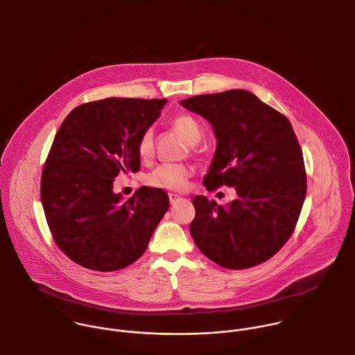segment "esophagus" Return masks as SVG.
Masks as SVG:
<instances>
[{
	"instance_id": "1",
	"label": "esophagus",
	"mask_w": 355,
	"mask_h": 355,
	"mask_svg": "<svg viewBox=\"0 0 355 355\" xmlns=\"http://www.w3.org/2000/svg\"><path fill=\"white\" fill-rule=\"evenodd\" d=\"M168 199H170V203H171V205H174V203H175V202H178L181 198H180L178 195H175V193H170V195H168Z\"/></svg>"
}]
</instances>
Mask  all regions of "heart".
Masks as SVG:
<instances>
[{
  "label": "heart",
  "instance_id": "b5f03b06",
  "mask_svg": "<svg viewBox=\"0 0 355 355\" xmlns=\"http://www.w3.org/2000/svg\"><path fill=\"white\" fill-rule=\"evenodd\" d=\"M171 127L189 144H198L203 137L202 124L189 113H178L171 119ZM137 152L142 160L152 159L155 153V135L153 128H145L138 141H137ZM192 175V170L185 164H171L164 163L157 166L149 175L146 177V182L153 188H162L167 191H180L182 189L189 177Z\"/></svg>",
  "mask_w": 355,
  "mask_h": 355
}]
</instances>
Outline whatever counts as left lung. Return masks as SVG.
<instances>
[{"instance_id":"left-lung-1","label":"left lung","mask_w":355,"mask_h":355,"mask_svg":"<svg viewBox=\"0 0 355 355\" xmlns=\"http://www.w3.org/2000/svg\"><path fill=\"white\" fill-rule=\"evenodd\" d=\"M181 105L207 119L217 137L206 189L236 191L227 206L193 198L189 230L196 246L228 270L270 260L292 236L307 192L303 152L291 121L245 89L196 95Z\"/></svg>"}]
</instances>
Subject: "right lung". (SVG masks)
<instances>
[{
    "label": "right lung",
    "mask_w": 355,
    "mask_h": 355,
    "mask_svg": "<svg viewBox=\"0 0 355 355\" xmlns=\"http://www.w3.org/2000/svg\"><path fill=\"white\" fill-rule=\"evenodd\" d=\"M166 99L106 98L74 107L46 156L40 196L56 246L76 264L101 272L137 261L170 206L160 188L128 200L113 193L120 171L137 173V141Z\"/></svg>",
    "instance_id": "obj_1"
}]
</instances>
